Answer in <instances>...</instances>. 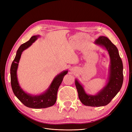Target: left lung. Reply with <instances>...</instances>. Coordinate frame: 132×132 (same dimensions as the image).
Masks as SVG:
<instances>
[{"instance_id": "left-lung-1", "label": "left lung", "mask_w": 132, "mask_h": 132, "mask_svg": "<svg viewBox=\"0 0 132 132\" xmlns=\"http://www.w3.org/2000/svg\"><path fill=\"white\" fill-rule=\"evenodd\" d=\"M95 43L104 47L109 52L111 58L109 82L104 88L96 95H87L77 80H75V84L79 98L84 105L100 107L109 104L121 90L123 81V63L117 48L107 37L100 36Z\"/></svg>"}]
</instances>
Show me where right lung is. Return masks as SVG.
<instances>
[{"label": "right lung", "instance_id": "add662e5", "mask_svg": "<svg viewBox=\"0 0 132 132\" xmlns=\"http://www.w3.org/2000/svg\"><path fill=\"white\" fill-rule=\"evenodd\" d=\"M38 36L31 37L29 41L23 43L17 51L16 54L11 64L10 68L11 85L13 93L16 97L26 107L32 109H44L51 107L55 104L57 101V95L59 86L61 85L64 75L68 71L58 74L51 83L49 89L46 93L38 96H32L23 91L20 86L18 81L16 71L19 62L22 52L30 47L36 39Z\"/></svg>", "mask_w": 132, "mask_h": 132}]
</instances>
